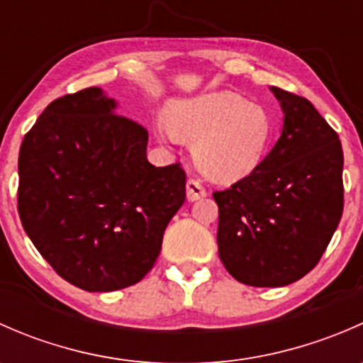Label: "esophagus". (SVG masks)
Returning <instances> with one entry per match:
<instances>
[{
	"instance_id": "34e87169",
	"label": "esophagus",
	"mask_w": 363,
	"mask_h": 363,
	"mask_svg": "<svg viewBox=\"0 0 363 363\" xmlns=\"http://www.w3.org/2000/svg\"><path fill=\"white\" fill-rule=\"evenodd\" d=\"M186 195H188L189 202H195V200L203 199V196L207 195V191H205L203 184L199 179H189V181L186 182Z\"/></svg>"
}]
</instances>
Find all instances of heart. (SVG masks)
Segmentation results:
<instances>
[{
	"mask_svg": "<svg viewBox=\"0 0 363 363\" xmlns=\"http://www.w3.org/2000/svg\"><path fill=\"white\" fill-rule=\"evenodd\" d=\"M168 123L156 124L160 140H195L193 156L207 177L230 182L250 175L272 140V119L258 104L235 93H208L179 101L168 111Z\"/></svg>",
	"mask_w": 363,
	"mask_h": 363,
	"instance_id": "1",
	"label": "heart"
}]
</instances>
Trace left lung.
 <instances>
[{"instance_id":"left-lung-1","label":"left lung","mask_w":363,"mask_h":363,"mask_svg":"<svg viewBox=\"0 0 363 363\" xmlns=\"http://www.w3.org/2000/svg\"><path fill=\"white\" fill-rule=\"evenodd\" d=\"M284 112L279 140L228 189L214 191L225 269L247 286L295 283L327 250L344 208L342 145L309 100L270 87Z\"/></svg>"}]
</instances>
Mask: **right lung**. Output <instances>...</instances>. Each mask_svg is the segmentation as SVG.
Segmentation results:
<instances>
[{
    "label": "right lung",
    "mask_w": 363,
    "mask_h": 363,
    "mask_svg": "<svg viewBox=\"0 0 363 363\" xmlns=\"http://www.w3.org/2000/svg\"><path fill=\"white\" fill-rule=\"evenodd\" d=\"M100 87L54 100L19 151L17 208L54 270L86 291L138 283L186 200L181 163L147 161V130Z\"/></svg>",
    "instance_id": "obj_1"
}]
</instances>
